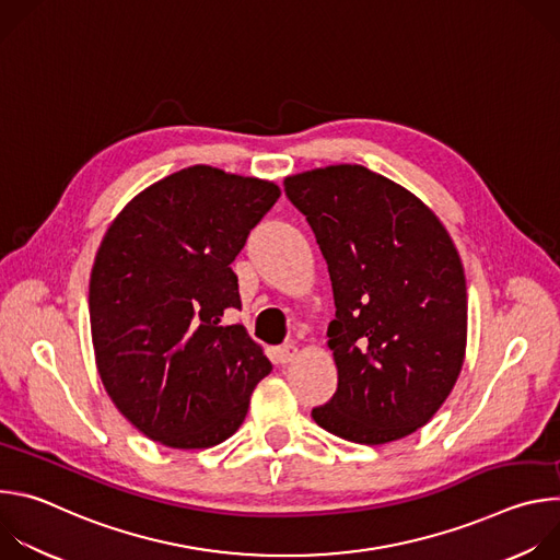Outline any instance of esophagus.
<instances>
[{
  "label": "esophagus",
  "mask_w": 560,
  "mask_h": 560,
  "mask_svg": "<svg viewBox=\"0 0 560 560\" xmlns=\"http://www.w3.org/2000/svg\"><path fill=\"white\" fill-rule=\"evenodd\" d=\"M296 354H299V348H296L294 343H285V346H281V348H279V361H281V363H290V361H294V359H296Z\"/></svg>",
  "instance_id": "1"
}]
</instances>
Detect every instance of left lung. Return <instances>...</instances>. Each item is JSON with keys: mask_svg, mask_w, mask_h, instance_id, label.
<instances>
[{"mask_svg": "<svg viewBox=\"0 0 560 560\" xmlns=\"http://www.w3.org/2000/svg\"><path fill=\"white\" fill-rule=\"evenodd\" d=\"M283 186L316 236L337 307L328 348L339 385L312 419L363 445L417 432L465 361L467 285L450 232L417 195L357 164Z\"/></svg>", "mask_w": 560, "mask_h": 560, "instance_id": "obj_1", "label": "left lung"}]
</instances>
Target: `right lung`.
<instances>
[{"instance_id": "obj_1", "label": "right lung", "mask_w": 560, "mask_h": 560, "mask_svg": "<svg viewBox=\"0 0 560 560\" xmlns=\"http://www.w3.org/2000/svg\"><path fill=\"white\" fill-rule=\"evenodd\" d=\"M279 197L275 182L199 164L141 190L108 225L89 292L95 363L148 439L206 450L244 423L272 363L221 316L242 307L230 264Z\"/></svg>"}]
</instances>
